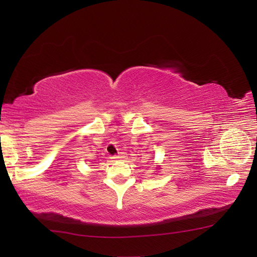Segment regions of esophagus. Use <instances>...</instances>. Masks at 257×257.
<instances>
[{"instance_id":"obj_1","label":"esophagus","mask_w":257,"mask_h":257,"mask_svg":"<svg viewBox=\"0 0 257 257\" xmlns=\"http://www.w3.org/2000/svg\"><path fill=\"white\" fill-rule=\"evenodd\" d=\"M120 158H122V156H121V155H113L111 159H113V160H118V159H120Z\"/></svg>"}]
</instances>
